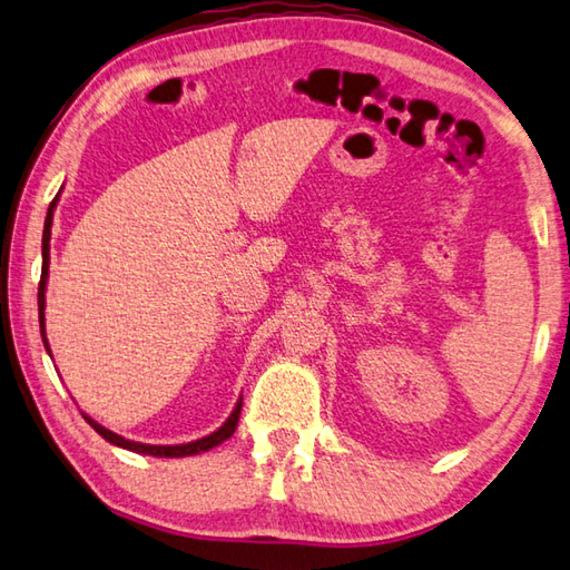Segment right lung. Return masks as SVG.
<instances>
[{
	"mask_svg": "<svg viewBox=\"0 0 570 570\" xmlns=\"http://www.w3.org/2000/svg\"><path fill=\"white\" fill-rule=\"evenodd\" d=\"M58 198V196H56ZM56 198L51 203V208H48L46 213V225H43V266H41V282H39V323H41V335H43V306H46V278H48V239H51V223H53V208H56ZM43 345L46 343V335H43ZM239 411H242V404L235 406L233 414H229V419L223 423L220 429H217L215 433L205 435V439H198V441H190V443H180V445H149V443H137V441H129V439H122V435H117L112 431H107L105 426H100L98 421H92L90 416H85V421L90 423V426L98 431L105 441H110L119 448H127V451H135V453H144V455H156V458H184V455H196V453H203V451H210V448L220 445L225 439H229V435L235 433L237 429V421H239Z\"/></svg>",
	"mask_w": 570,
	"mask_h": 570,
	"instance_id": "add662e5",
	"label": "right lung"
}]
</instances>
